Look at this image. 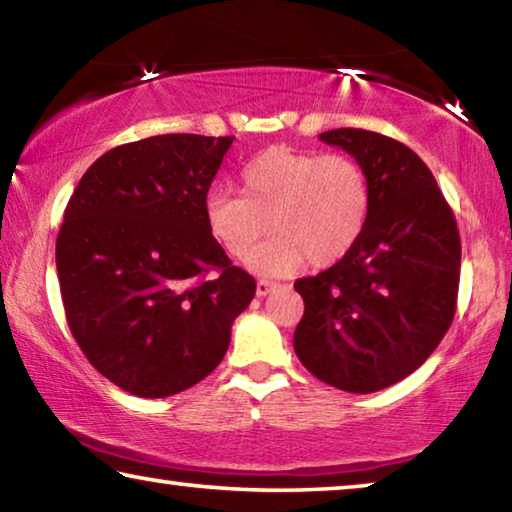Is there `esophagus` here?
I'll use <instances>...</instances> for the list:
<instances>
[{
    "instance_id": "obj_1",
    "label": "esophagus",
    "mask_w": 512,
    "mask_h": 512,
    "mask_svg": "<svg viewBox=\"0 0 512 512\" xmlns=\"http://www.w3.org/2000/svg\"><path fill=\"white\" fill-rule=\"evenodd\" d=\"M279 283L277 281H270V279H258L256 281V295L258 297H265V295H270L274 288H277Z\"/></svg>"
}]
</instances>
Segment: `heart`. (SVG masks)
Masks as SVG:
<instances>
[{
    "label": "heart",
    "mask_w": 512,
    "mask_h": 512,
    "mask_svg": "<svg viewBox=\"0 0 512 512\" xmlns=\"http://www.w3.org/2000/svg\"><path fill=\"white\" fill-rule=\"evenodd\" d=\"M242 196L212 192L206 224L226 254L247 261L274 229L279 235L254 258L263 272H290L309 261L329 267L357 245L371 215L366 169L350 155L272 146L240 176Z\"/></svg>",
    "instance_id": "obj_1"
}]
</instances>
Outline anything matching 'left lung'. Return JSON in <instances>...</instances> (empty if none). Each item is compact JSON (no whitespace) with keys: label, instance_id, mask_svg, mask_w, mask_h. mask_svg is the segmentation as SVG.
<instances>
[{"label":"left lung","instance_id":"obj_1","mask_svg":"<svg viewBox=\"0 0 512 512\" xmlns=\"http://www.w3.org/2000/svg\"><path fill=\"white\" fill-rule=\"evenodd\" d=\"M366 169V231L329 270L295 281L304 316L302 364L336 389L373 393L414 373L451 327L460 286V233L426 162L371 130L322 132Z\"/></svg>","mask_w":512,"mask_h":512}]
</instances>
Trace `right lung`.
Returning <instances> with one entry per match:
<instances>
[{
  "mask_svg": "<svg viewBox=\"0 0 512 512\" xmlns=\"http://www.w3.org/2000/svg\"><path fill=\"white\" fill-rule=\"evenodd\" d=\"M233 137L157 135L86 169L57 238L70 332L86 359L139 398L174 396L215 371L256 295L206 224Z\"/></svg>",
  "mask_w": 512,
  "mask_h": 512,
  "instance_id": "right-lung-1",
  "label": "right lung"
}]
</instances>
